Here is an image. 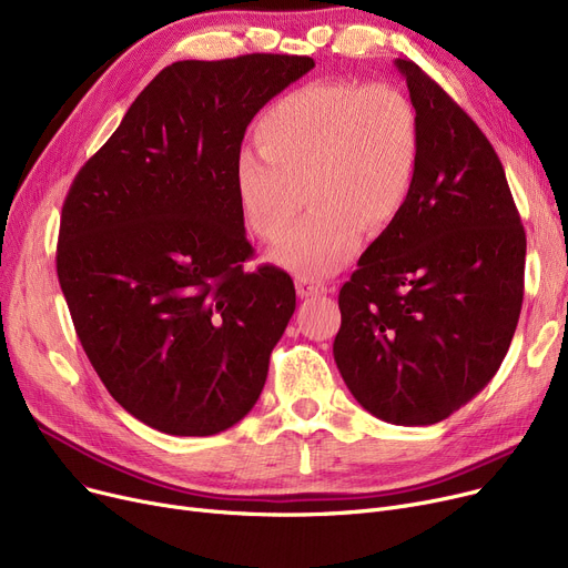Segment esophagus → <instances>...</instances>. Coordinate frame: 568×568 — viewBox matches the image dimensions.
I'll return each mask as SVG.
<instances>
[{"instance_id": "esophagus-1", "label": "esophagus", "mask_w": 568, "mask_h": 568, "mask_svg": "<svg viewBox=\"0 0 568 568\" xmlns=\"http://www.w3.org/2000/svg\"><path fill=\"white\" fill-rule=\"evenodd\" d=\"M296 292H300L302 300H311V296H320L326 292V285L317 278H308V276H296Z\"/></svg>"}]
</instances>
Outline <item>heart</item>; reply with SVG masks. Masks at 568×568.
I'll use <instances>...</instances> for the list:
<instances>
[{
	"label": "heart",
	"mask_w": 568,
	"mask_h": 568,
	"mask_svg": "<svg viewBox=\"0 0 568 568\" xmlns=\"http://www.w3.org/2000/svg\"><path fill=\"white\" fill-rule=\"evenodd\" d=\"M260 154L234 161L248 230L281 242L306 191L311 216L272 260L296 276L336 274L362 242L405 212L422 156L414 103L389 84L308 82L268 108L255 126Z\"/></svg>",
	"instance_id": "obj_1"
}]
</instances>
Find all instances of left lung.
Instances as JSON below:
<instances>
[{"label":"left lung","mask_w":568,"mask_h":568,"mask_svg":"<svg viewBox=\"0 0 568 568\" xmlns=\"http://www.w3.org/2000/svg\"><path fill=\"white\" fill-rule=\"evenodd\" d=\"M422 156L400 219L341 287L334 359L364 409L433 426L499 371L523 306L525 230L493 144L409 59Z\"/></svg>","instance_id":"8db88e82"}]
</instances>
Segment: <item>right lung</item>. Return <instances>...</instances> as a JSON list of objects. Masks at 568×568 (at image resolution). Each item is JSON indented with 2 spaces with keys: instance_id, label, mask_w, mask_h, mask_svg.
Masks as SVG:
<instances>
[{
  "instance_id": "obj_1",
  "label": "right lung",
  "mask_w": 568,
  "mask_h": 568,
  "mask_svg": "<svg viewBox=\"0 0 568 568\" xmlns=\"http://www.w3.org/2000/svg\"><path fill=\"white\" fill-rule=\"evenodd\" d=\"M315 62H174L89 159L62 206L57 276L110 396L168 435L227 430L257 403L294 313L292 278L253 255L234 161L251 119Z\"/></svg>"
}]
</instances>
